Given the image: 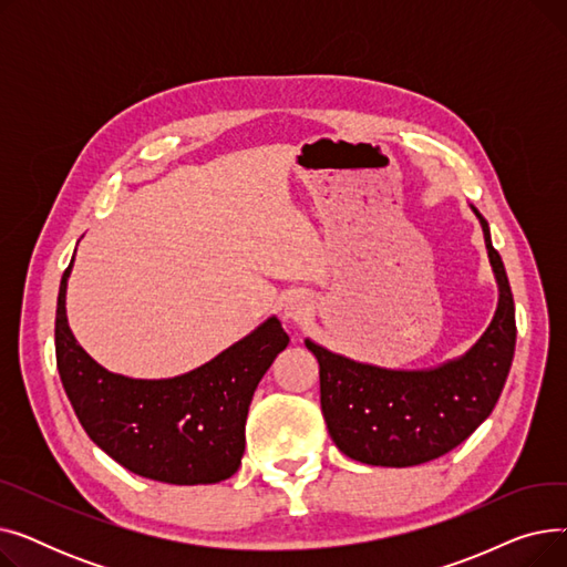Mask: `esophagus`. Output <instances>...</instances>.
<instances>
[{
	"mask_svg": "<svg viewBox=\"0 0 567 567\" xmlns=\"http://www.w3.org/2000/svg\"><path fill=\"white\" fill-rule=\"evenodd\" d=\"M308 310V303L303 299H289L285 306V315L291 319H301Z\"/></svg>",
	"mask_w": 567,
	"mask_h": 567,
	"instance_id": "esophagus-1",
	"label": "esophagus"
}]
</instances>
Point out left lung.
I'll return each mask as SVG.
<instances>
[{
  "label": "left lung",
  "mask_w": 567,
  "mask_h": 567,
  "mask_svg": "<svg viewBox=\"0 0 567 567\" xmlns=\"http://www.w3.org/2000/svg\"><path fill=\"white\" fill-rule=\"evenodd\" d=\"M498 285V308L462 359L432 370H385L355 363L306 340L319 361L321 413L338 449L372 466H415L451 453L498 402L515 355V301L475 206Z\"/></svg>",
  "instance_id": "8db88e82"
}]
</instances>
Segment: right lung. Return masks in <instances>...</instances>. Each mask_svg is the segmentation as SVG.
<instances>
[{
    "label": "right lung",
    "mask_w": 567,
    "mask_h": 567,
    "mask_svg": "<svg viewBox=\"0 0 567 567\" xmlns=\"http://www.w3.org/2000/svg\"><path fill=\"white\" fill-rule=\"evenodd\" d=\"M62 276L54 317L56 370L80 425L124 468L169 485H212L236 473L246 451L255 389L289 336L276 317L214 361L174 379H128L101 368L73 338Z\"/></svg>",
    "instance_id": "add662e5"
}]
</instances>
